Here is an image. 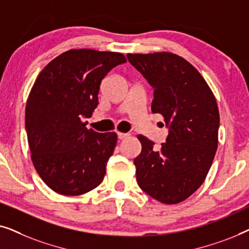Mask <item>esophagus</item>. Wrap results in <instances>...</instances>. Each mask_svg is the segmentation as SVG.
I'll return each instance as SVG.
<instances>
[{"label":"esophagus","instance_id":"obj_1","mask_svg":"<svg viewBox=\"0 0 249 249\" xmlns=\"http://www.w3.org/2000/svg\"><path fill=\"white\" fill-rule=\"evenodd\" d=\"M128 136H129L128 134H124V132L118 131V138H119V139H124V138H127Z\"/></svg>","mask_w":249,"mask_h":249}]
</instances>
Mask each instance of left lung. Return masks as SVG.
I'll return each mask as SVG.
<instances>
[{"label":"left lung","instance_id":"left-lung-1","mask_svg":"<svg viewBox=\"0 0 249 249\" xmlns=\"http://www.w3.org/2000/svg\"><path fill=\"white\" fill-rule=\"evenodd\" d=\"M154 88L152 112L169 127L159 149L138 135L134 160L142 190L163 204L181 203L205 180L217 148L220 114L213 91L193 64L170 52L127 54Z\"/></svg>","mask_w":249,"mask_h":249}]
</instances>
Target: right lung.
Masks as SVG:
<instances>
[{"instance_id":"obj_1","label":"right lung","mask_w":249,"mask_h":249,"mask_svg":"<svg viewBox=\"0 0 249 249\" xmlns=\"http://www.w3.org/2000/svg\"><path fill=\"white\" fill-rule=\"evenodd\" d=\"M124 62L122 53L74 49L37 76L26 105L27 138L37 173L55 193L83 195L103 181L118 136L87 129L81 118L96 108L103 78Z\"/></svg>"}]
</instances>
